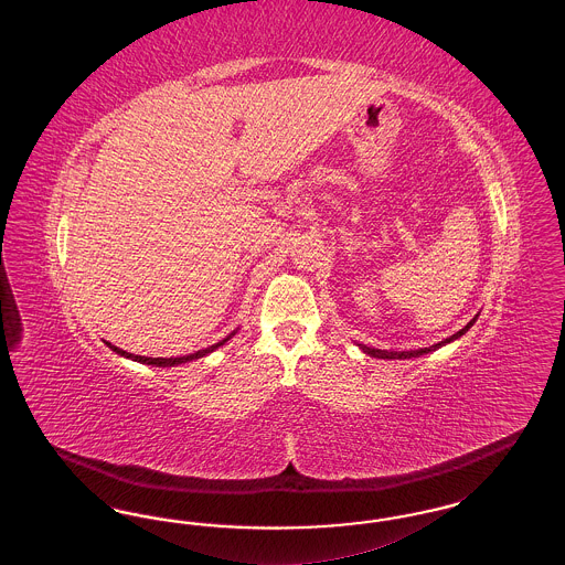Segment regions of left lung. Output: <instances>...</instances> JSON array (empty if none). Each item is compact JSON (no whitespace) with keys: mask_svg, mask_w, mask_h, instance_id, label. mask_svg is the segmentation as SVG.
<instances>
[{"mask_svg":"<svg viewBox=\"0 0 565 565\" xmlns=\"http://www.w3.org/2000/svg\"><path fill=\"white\" fill-rule=\"evenodd\" d=\"M477 318H479V316H475L470 322L466 323V326H463L459 332H456V334H451L449 339H445V341H440V343H436V345H431V348H424V350L387 351L366 348V345H360V350L364 351V353H369V355H373V358H383V360H408V358H419V355L430 353V351H436L438 348H443V345H447V343L456 341V339H459L461 334H466V330H468L472 323L477 322Z\"/></svg>","mask_w":565,"mask_h":565,"instance_id":"obj_1","label":"left lung"}]
</instances>
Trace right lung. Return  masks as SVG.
I'll return each instance as SVG.
<instances>
[{"mask_svg":"<svg viewBox=\"0 0 565 565\" xmlns=\"http://www.w3.org/2000/svg\"><path fill=\"white\" fill-rule=\"evenodd\" d=\"M233 334H235V332H231L226 339H222L220 343H215L212 348L194 351V353L182 355V358H146V355H135V353H129V351L120 350V348H116V345H111V343H106V345H108L109 350L116 351L118 355L131 358V360H135V362H141V364H152V366H178V364H184V362H190V360H199V358H203V355L212 353V351L217 350L220 345H224Z\"/></svg>","mask_w":565,"mask_h":565,"instance_id":"add662e5","label":"right lung"}]
</instances>
